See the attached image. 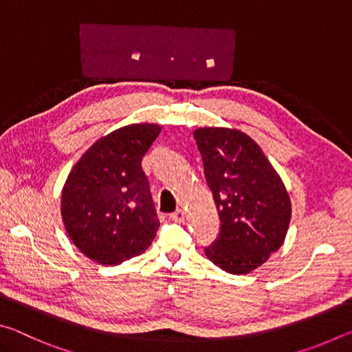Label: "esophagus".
<instances>
[{
  "mask_svg": "<svg viewBox=\"0 0 352 352\" xmlns=\"http://www.w3.org/2000/svg\"><path fill=\"white\" fill-rule=\"evenodd\" d=\"M169 217L174 220V222H183V220H184V211L183 210H177L175 212L169 214Z\"/></svg>",
  "mask_w": 352,
  "mask_h": 352,
  "instance_id": "1",
  "label": "esophagus"
}]
</instances>
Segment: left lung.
Segmentation results:
<instances>
[{
  "mask_svg": "<svg viewBox=\"0 0 352 352\" xmlns=\"http://www.w3.org/2000/svg\"><path fill=\"white\" fill-rule=\"evenodd\" d=\"M194 140L220 220L217 239L205 254L222 270L245 275L283 245L292 214L289 194L245 133L205 127L195 130Z\"/></svg>",
  "mask_w": 352,
  "mask_h": 352,
  "instance_id": "left-lung-1",
  "label": "left lung"
}]
</instances>
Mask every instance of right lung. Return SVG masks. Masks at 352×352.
<instances>
[{
    "label": "right lung",
    "instance_id": "add662e5",
    "mask_svg": "<svg viewBox=\"0 0 352 352\" xmlns=\"http://www.w3.org/2000/svg\"><path fill=\"white\" fill-rule=\"evenodd\" d=\"M162 132L132 124L98 140L69 172L62 217L71 241L98 264L118 265L144 253L160 220L142 157Z\"/></svg>",
    "mask_w": 352,
    "mask_h": 352
}]
</instances>
